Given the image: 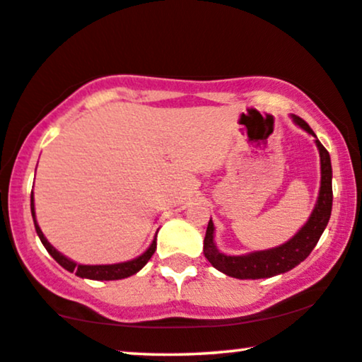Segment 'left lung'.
Listing matches in <instances>:
<instances>
[{
	"label": "left lung",
	"instance_id": "8db88e82",
	"mask_svg": "<svg viewBox=\"0 0 362 362\" xmlns=\"http://www.w3.org/2000/svg\"><path fill=\"white\" fill-rule=\"evenodd\" d=\"M291 117L296 125H300L308 134L316 137V134L313 132V129L305 120L298 117V115H291ZM315 142L321 157V187L316 206L313 210L310 220L306 221V225L298 231L290 242L279 245L276 248L240 255V257H230V255H223L216 250L214 242L215 226L210 218L204 240V255L211 263V267L221 273L228 274L231 278L259 279L272 278L276 276V274L290 272V269L298 267V264L310 257L313 248L316 247L317 240H320L322 231H325L327 221H329L332 209V168L329 152L317 141V137Z\"/></svg>",
	"mask_w": 362,
	"mask_h": 362
}]
</instances>
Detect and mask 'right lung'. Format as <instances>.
Wrapping results in <instances>:
<instances>
[{
  "label": "right lung",
  "instance_id": "1",
  "mask_svg": "<svg viewBox=\"0 0 362 362\" xmlns=\"http://www.w3.org/2000/svg\"><path fill=\"white\" fill-rule=\"evenodd\" d=\"M31 214H33V220H35V228H36L37 237H40L41 243L45 245L47 253H49L62 268H66L67 272H71V273H76L77 276H81V278L100 279V281L105 279V281H109V279H122V278L132 276V274H136L139 269H142L144 267H146L147 262L151 259V257L157 248V242L153 240L151 247H148L146 252L141 255V257L134 258V259H131V262L115 263V264H79V263L72 262V259H69V258H66L62 253L57 252V250L52 247L49 242H47L45 235H42L40 225H37V221H36L35 200H33V197H31Z\"/></svg>",
  "mask_w": 362,
  "mask_h": 362
}]
</instances>
